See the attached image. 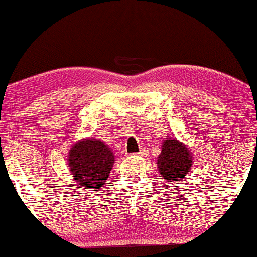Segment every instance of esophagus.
Instances as JSON below:
<instances>
[{"label": "esophagus", "instance_id": "34e87169", "mask_svg": "<svg viewBox=\"0 0 257 257\" xmlns=\"http://www.w3.org/2000/svg\"><path fill=\"white\" fill-rule=\"evenodd\" d=\"M137 156H142V154H144V151H140V152H138V153H136Z\"/></svg>", "mask_w": 257, "mask_h": 257}]
</instances>
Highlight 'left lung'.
I'll list each match as a JSON object with an SVG mask.
<instances>
[{
    "label": "left lung",
    "instance_id": "8db88e82",
    "mask_svg": "<svg viewBox=\"0 0 257 257\" xmlns=\"http://www.w3.org/2000/svg\"><path fill=\"white\" fill-rule=\"evenodd\" d=\"M192 156L187 146L175 138L164 140L160 156L158 157V170L167 181H179L187 177L192 167Z\"/></svg>",
    "mask_w": 257,
    "mask_h": 257
}]
</instances>
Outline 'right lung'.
I'll list each match as a JSON object with an SVG mask.
<instances>
[{
    "label": "right lung",
    "mask_w": 257,
    "mask_h": 257,
    "mask_svg": "<svg viewBox=\"0 0 257 257\" xmlns=\"http://www.w3.org/2000/svg\"><path fill=\"white\" fill-rule=\"evenodd\" d=\"M113 163V152L97 139L77 143L69 152V168L73 180L87 189L100 188L105 184Z\"/></svg>",
    "instance_id": "add662e5"
}]
</instances>
